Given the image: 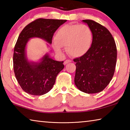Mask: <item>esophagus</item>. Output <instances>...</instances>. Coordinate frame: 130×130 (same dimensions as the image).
Wrapping results in <instances>:
<instances>
[{"mask_svg":"<svg viewBox=\"0 0 130 130\" xmlns=\"http://www.w3.org/2000/svg\"><path fill=\"white\" fill-rule=\"evenodd\" d=\"M70 62H71V61L70 60H66V61H64V65H66V64H67V63H70Z\"/></svg>","mask_w":130,"mask_h":130,"instance_id":"1","label":"esophagus"}]
</instances>
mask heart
<instances>
[{"label":"heart","mask_w":130,"mask_h":130,"mask_svg":"<svg viewBox=\"0 0 130 130\" xmlns=\"http://www.w3.org/2000/svg\"><path fill=\"white\" fill-rule=\"evenodd\" d=\"M93 34L91 28L85 25H67L56 32L53 47L58 53H62V47H65L70 56H83L91 47Z\"/></svg>","instance_id":"obj_1"}]
</instances>
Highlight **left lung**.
Listing matches in <instances>:
<instances>
[{"instance_id":"8db88e82","label":"left lung","mask_w":130,"mask_h":130,"mask_svg":"<svg viewBox=\"0 0 130 130\" xmlns=\"http://www.w3.org/2000/svg\"><path fill=\"white\" fill-rule=\"evenodd\" d=\"M83 21L91 29L93 40L89 51L73 60L76 67L74 83L84 93H96L104 90L113 77L117 49L107 28L90 19Z\"/></svg>"}]
</instances>
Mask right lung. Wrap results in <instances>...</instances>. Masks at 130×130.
Instances as JSON below:
<instances>
[{
  "label": "right lung",
  "instance_id": "add662e5",
  "mask_svg": "<svg viewBox=\"0 0 130 130\" xmlns=\"http://www.w3.org/2000/svg\"><path fill=\"white\" fill-rule=\"evenodd\" d=\"M67 20L39 18L26 26L19 34L15 45L13 68L15 76L24 91L32 95H43L53 87L56 77L62 70L63 61H54L46 54L40 62L27 60L26 46L34 37L43 39L51 44L55 31Z\"/></svg>",
  "mask_w": 130,
  "mask_h": 130
}]
</instances>
